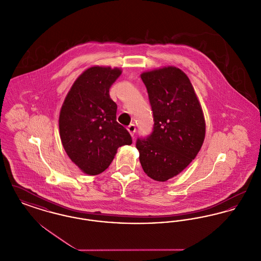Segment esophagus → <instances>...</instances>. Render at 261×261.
Segmentation results:
<instances>
[{"instance_id":"obj_1","label":"esophagus","mask_w":261,"mask_h":261,"mask_svg":"<svg viewBox=\"0 0 261 261\" xmlns=\"http://www.w3.org/2000/svg\"><path fill=\"white\" fill-rule=\"evenodd\" d=\"M127 130H128V132L130 133V135L133 137L134 136V134H135V132H136V126L134 124H130L127 127Z\"/></svg>"}]
</instances>
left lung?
Listing matches in <instances>:
<instances>
[{"mask_svg":"<svg viewBox=\"0 0 261 261\" xmlns=\"http://www.w3.org/2000/svg\"><path fill=\"white\" fill-rule=\"evenodd\" d=\"M149 94L153 131L138 139L136 147L144 172L165 182L181 173L195 160L205 137V120L189 77L175 66L141 74Z\"/></svg>","mask_w":261,"mask_h":261,"instance_id":"8db88e82","label":"left lung"}]
</instances>
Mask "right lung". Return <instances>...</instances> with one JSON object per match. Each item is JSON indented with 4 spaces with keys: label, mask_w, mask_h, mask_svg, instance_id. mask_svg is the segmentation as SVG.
I'll use <instances>...</instances> for the list:
<instances>
[{
    "label": "right lung",
    "mask_w": 261,
    "mask_h": 261,
    "mask_svg": "<svg viewBox=\"0 0 261 261\" xmlns=\"http://www.w3.org/2000/svg\"><path fill=\"white\" fill-rule=\"evenodd\" d=\"M121 68L91 66L78 76L62 103L59 127L63 149L88 175L103 172L117 149L131 145L129 132L116 121L117 106L110 88Z\"/></svg>",
    "instance_id": "obj_1"
}]
</instances>
